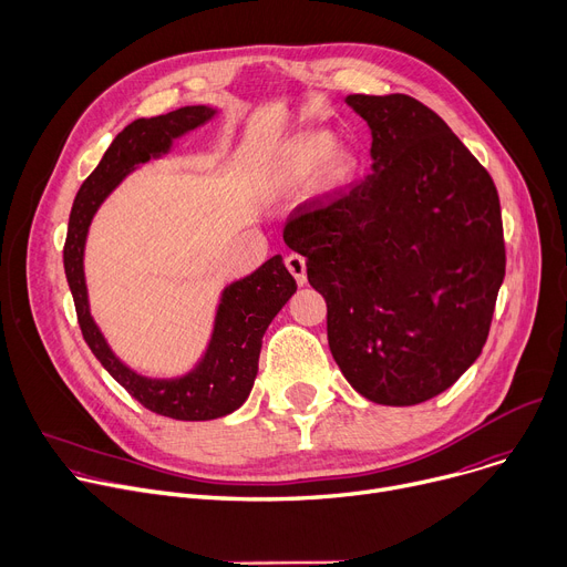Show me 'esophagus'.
<instances>
[{
  "label": "esophagus",
  "instance_id": "1",
  "mask_svg": "<svg viewBox=\"0 0 567 567\" xmlns=\"http://www.w3.org/2000/svg\"><path fill=\"white\" fill-rule=\"evenodd\" d=\"M286 267L288 272L295 277V281H298L300 286L307 284V262L300 254H288L286 256Z\"/></svg>",
  "mask_w": 567,
  "mask_h": 567
}]
</instances>
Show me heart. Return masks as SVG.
Listing matches in <instances>:
<instances>
[{
    "label": "heart",
    "mask_w": 567,
    "mask_h": 567,
    "mask_svg": "<svg viewBox=\"0 0 567 567\" xmlns=\"http://www.w3.org/2000/svg\"><path fill=\"white\" fill-rule=\"evenodd\" d=\"M358 171L353 152L334 145L330 133H311L295 143L277 171V188L284 194H292L305 188L311 179L320 196L341 192L350 184Z\"/></svg>",
    "instance_id": "obj_1"
}]
</instances>
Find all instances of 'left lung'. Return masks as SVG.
<instances>
[{
	"label": "left lung",
	"instance_id": "left-lung-1",
	"mask_svg": "<svg viewBox=\"0 0 567 567\" xmlns=\"http://www.w3.org/2000/svg\"><path fill=\"white\" fill-rule=\"evenodd\" d=\"M371 128V175L307 200L284 241L328 302L346 381L383 406L445 392L480 358L505 277L492 175L413 96L350 94Z\"/></svg>",
	"mask_w": 567,
	"mask_h": 567
}]
</instances>
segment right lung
Masks as SVG:
<instances>
[{"mask_svg":"<svg viewBox=\"0 0 567 567\" xmlns=\"http://www.w3.org/2000/svg\"><path fill=\"white\" fill-rule=\"evenodd\" d=\"M217 111L209 105H184L168 115L141 117L120 131L94 173L73 200L64 245V272L75 302L80 330L96 360L145 409L156 415L200 422L237 411L247 401L256 373L262 334L281 307L298 290L281 256H272L249 277L224 288L214 316V330L200 362L177 379H150L126 367L107 346L90 313L85 284V241L101 203L120 182L150 158L171 152L173 141L209 122Z\"/></svg>","mask_w":567,"mask_h":567,"instance_id":"obj_1","label":"right lung"}]
</instances>
